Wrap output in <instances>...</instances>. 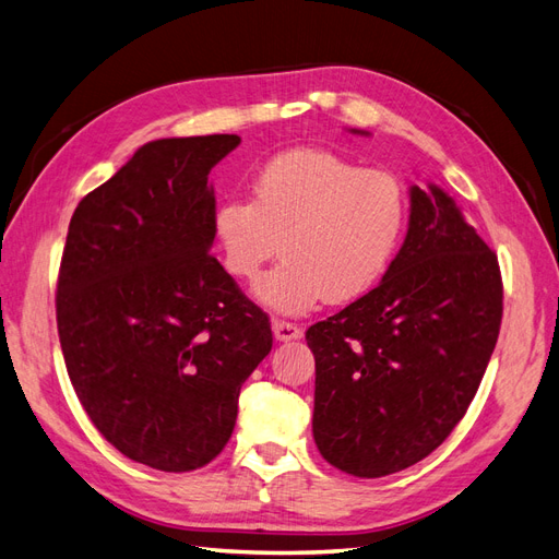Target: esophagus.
I'll return each instance as SVG.
<instances>
[{"label": "esophagus", "instance_id": "obj_1", "mask_svg": "<svg viewBox=\"0 0 559 559\" xmlns=\"http://www.w3.org/2000/svg\"><path fill=\"white\" fill-rule=\"evenodd\" d=\"M273 333L280 343H289V341H298L302 335V329L298 324H292V321L273 319Z\"/></svg>", "mask_w": 559, "mask_h": 559}]
</instances>
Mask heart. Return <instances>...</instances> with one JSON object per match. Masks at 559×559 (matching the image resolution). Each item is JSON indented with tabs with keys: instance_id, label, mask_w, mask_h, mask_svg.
Masks as SVG:
<instances>
[{
	"instance_id": "1",
	"label": "heart",
	"mask_w": 559,
	"mask_h": 559,
	"mask_svg": "<svg viewBox=\"0 0 559 559\" xmlns=\"http://www.w3.org/2000/svg\"><path fill=\"white\" fill-rule=\"evenodd\" d=\"M408 222L403 183L326 148H294L251 179V202L230 198L214 212V238L235 280L257 282L267 308L300 314L321 300L349 302L386 273Z\"/></svg>"
}]
</instances>
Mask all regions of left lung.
Masks as SVG:
<instances>
[{
    "label": "left lung",
    "instance_id": "1",
    "mask_svg": "<svg viewBox=\"0 0 559 559\" xmlns=\"http://www.w3.org/2000/svg\"><path fill=\"white\" fill-rule=\"evenodd\" d=\"M501 312L497 253L443 189L411 186L408 233L382 282L306 333L321 456L357 478L425 460L476 396Z\"/></svg>",
    "mask_w": 559,
    "mask_h": 559
}]
</instances>
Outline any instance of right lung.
Wrapping results in <instances>:
<instances>
[{
	"label": "right lung",
	"mask_w": 559,
	"mask_h": 559,
	"mask_svg": "<svg viewBox=\"0 0 559 559\" xmlns=\"http://www.w3.org/2000/svg\"><path fill=\"white\" fill-rule=\"evenodd\" d=\"M238 144L205 134L140 146L67 230L56 314L74 392L118 452L167 473L224 450L240 389L273 349L267 314L210 253L207 177Z\"/></svg>",
	"instance_id": "add662e5"
}]
</instances>
